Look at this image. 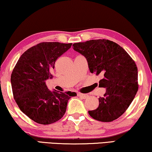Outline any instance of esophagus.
I'll return each instance as SVG.
<instances>
[{
  "mask_svg": "<svg viewBox=\"0 0 152 152\" xmlns=\"http://www.w3.org/2000/svg\"><path fill=\"white\" fill-rule=\"evenodd\" d=\"M78 96L80 97L81 98L83 99H87L88 97H89V96H88L87 94H81V93H78Z\"/></svg>",
  "mask_w": 152,
  "mask_h": 152,
  "instance_id": "1",
  "label": "esophagus"
}]
</instances>
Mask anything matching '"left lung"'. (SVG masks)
<instances>
[{"label":"left lung","instance_id":"8db88e82","mask_svg":"<svg viewBox=\"0 0 152 152\" xmlns=\"http://www.w3.org/2000/svg\"><path fill=\"white\" fill-rule=\"evenodd\" d=\"M74 50L87 58L91 73L102 77L99 87L106 93L99 99L96 109L89 110L94 119L110 122L124 114L139 88L138 69L128 53L115 42L93 39L75 43Z\"/></svg>","mask_w":152,"mask_h":152}]
</instances>
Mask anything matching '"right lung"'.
<instances>
[{
    "mask_svg": "<svg viewBox=\"0 0 152 152\" xmlns=\"http://www.w3.org/2000/svg\"><path fill=\"white\" fill-rule=\"evenodd\" d=\"M59 42H42L22 54L11 76L15 102L26 116L36 123L48 125L58 121L65 113L67 102L75 92L51 91L46 80L61 55L72 46Z\"/></svg>",
    "mask_w": 152,
    "mask_h": 152,
    "instance_id": "right-lung-1",
    "label": "right lung"
}]
</instances>
